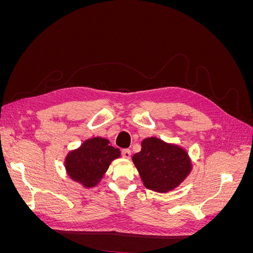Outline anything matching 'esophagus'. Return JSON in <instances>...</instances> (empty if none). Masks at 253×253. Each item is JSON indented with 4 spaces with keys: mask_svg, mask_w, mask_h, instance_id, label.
I'll return each instance as SVG.
<instances>
[{
    "mask_svg": "<svg viewBox=\"0 0 253 253\" xmlns=\"http://www.w3.org/2000/svg\"><path fill=\"white\" fill-rule=\"evenodd\" d=\"M121 154H122V157H124V158L129 159V158H131V155H132V153H131V151H129L128 149H125V150H122V152H121Z\"/></svg>",
    "mask_w": 253,
    "mask_h": 253,
    "instance_id": "esophagus-1",
    "label": "esophagus"
}]
</instances>
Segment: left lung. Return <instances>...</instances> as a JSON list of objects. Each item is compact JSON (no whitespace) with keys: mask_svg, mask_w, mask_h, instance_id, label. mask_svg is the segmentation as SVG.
I'll return each instance as SVG.
<instances>
[{"mask_svg":"<svg viewBox=\"0 0 253 253\" xmlns=\"http://www.w3.org/2000/svg\"><path fill=\"white\" fill-rule=\"evenodd\" d=\"M132 160L144 187L159 193L177 188L192 171V162L185 149L157 137L143 139L141 151Z\"/></svg>","mask_w":253,"mask_h":253,"instance_id":"1","label":"left lung"}]
</instances>
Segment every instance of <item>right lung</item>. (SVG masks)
<instances>
[{"instance_id": "1", "label": "right lung", "mask_w": 253, "mask_h": 253, "mask_svg": "<svg viewBox=\"0 0 253 253\" xmlns=\"http://www.w3.org/2000/svg\"><path fill=\"white\" fill-rule=\"evenodd\" d=\"M121 155L118 148L111 145L102 137L88 138L78 149L67 153L64 162L70 178L83 188H93L103 178L113 160Z\"/></svg>"}]
</instances>
